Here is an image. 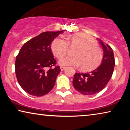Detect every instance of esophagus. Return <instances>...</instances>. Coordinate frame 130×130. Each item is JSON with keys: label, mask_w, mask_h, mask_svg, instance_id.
<instances>
[{"label": "esophagus", "mask_w": 130, "mask_h": 130, "mask_svg": "<svg viewBox=\"0 0 130 130\" xmlns=\"http://www.w3.org/2000/svg\"><path fill=\"white\" fill-rule=\"evenodd\" d=\"M66 69V67H64V66H60V69H61V71H63L64 70V69Z\"/></svg>", "instance_id": "esophagus-1"}]
</instances>
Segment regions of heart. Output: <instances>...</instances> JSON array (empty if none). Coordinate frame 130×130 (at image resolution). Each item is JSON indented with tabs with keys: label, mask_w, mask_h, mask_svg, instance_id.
Listing matches in <instances>:
<instances>
[{
	"label": "heart",
	"mask_w": 130,
	"mask_h": 130,
	"mask_svg": "<svg viewBox=\"0 0 130 130\" xmlns=\"http://www.w3.org/2000/svg\"><path fill=\"white\" fill-rule=\"evenodd\" d=\"M55 38L51 43V48L53 54L60 58L67 53L69 45H77L73 56H67L60 60L62 66H80L84 70L89 71L99 66L102 60V53L97 46L96 42L86 34L77 33L66 38Z\"/></svg>",
	"instance_id": "obj_1"
}]
</instances>
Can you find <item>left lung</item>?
I'll return each instance as SVG.
<instances>
[{"instance_id":"left-lung-1","label":"left lung","mask_w":130,"mask_h":130,"mask_svg":"<svg viewBox=\"0 0 130 130\" xmlns=\"http://www.w3.org/2000/svg\"><path fill=\"white\" fill-rule=\"evenodd\" d=\"M104 50L101 64L89 73L74 74L73 85L76 90L85 95H92L101 91L106 86L112 75L115 58L112 48L99 39Z\"/></svg>"}]
</instances>
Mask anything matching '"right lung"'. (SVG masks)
Returning a JSON list of instances; mask_svg holds the SVG:
<instances>
[{
	"label": "right lung",
	"instance_id": "add662e5",
	"mask_svg": "<svg viewBox=\"0 0 130 130\" xmlns=\"http://www.w3.org/2000/svg\"><path fill=\"white\" fill-rule=\"evenodd\" d=\"M63 31H47L25 42L16 57L15 73L19 84L26 93L41 96L52 90L60 73L55 66L51 44Z\"/></svg>",
	"mask_w": 130,
	"mask_h": 130
}]
</instances>
